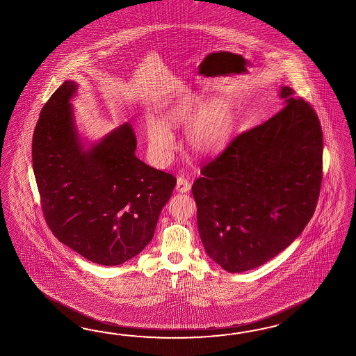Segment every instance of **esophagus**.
<instances>
[{
    "label": "esophagus",
    "mask_w": 356,
    "mask_h": 356,
    "mask_svg": "<svg viewBox=\"0 0 356 356\" xmlns=\"http://www.w3.org/2000/svg\"><path fill=\"white\" fill-rule=\"evenodd\" d=\"M191 191V182L188 181L184 176H179L176 181V191L179 193H186Z\"/></svg>",
    "instance_id": "1"
}]
</instances>
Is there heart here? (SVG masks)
<instances>
[{
	"mask_svg": "<svg viewBox=\"0 0 356 356\" xmlns=\"http://www.w3.org/2000/svg\"><path fill=\"white\" fill-rule=\"evenodd\" d=\"M189 126L186 143L193 154L212 156L225 147L234 129V112L222 100L198 96L167 103L161 109V121L149 118L145 124L150 153L159 162H167L175 147L170 129Z\"/></svg>",
	"mask_w": 356,
	"mask_h": 356,
	"instance_id": "obj_1",
	"label": "heart"
}]
</instances>
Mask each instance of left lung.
<instances>
[{"mask_svg":"<svg viewBox=\"0 0 356 356\" xmlns=\"http://www.w3.org/2000/svg\"><path fill=\"white\" fill-rule=\"evenodd\" d=\"M282 86L283 108L236 136L191 186L200 239L229 273L275 257L312 220L323 177V134L312 105Z\"/></svg>","mask_w":356,"mask_h":356,"instance_id":"left-lung-1","label":"left lung"}]
</instances>
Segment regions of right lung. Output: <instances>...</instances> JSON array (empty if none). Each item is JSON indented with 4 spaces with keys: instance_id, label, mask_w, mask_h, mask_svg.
Masks as SVG:
<instances>
[{
    "instance_id": "obj_1",
    "label": "right lung",
    "mask_w": 356,
    "mask_h": 356,
    "mask_svg": "<svg viewBox=\"0 0 356 356\" xmlns=\"http://www.w3.org/2000/svg\"><path fill=\"white\" fill-rule=\"evenodd\" d=\"M65 81L35 124L32 158L44 218L54 235L82 257L115 266L152 241L176 179L135 156L136 138L123 123L86 147Z\"/></svg>"
}]
</instances>
